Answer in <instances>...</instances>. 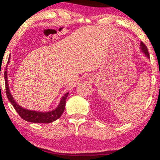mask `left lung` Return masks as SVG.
I'll return each instance as SVG.
<instances>
[{
    "label": "left lung",
    "mask_w": 160,
    "mask_h": 160,
    "mask_svg": "<svg viewBox=\"0 0 160 160\" xmlns=\"http://www.w3.org/2000/svg\"><path fill=\"white\" fill-rule=\"evenodd\" d=\"M140 47H141V51H142V52L144 53V55L148 57V58H150V56H149V52H148V48H147V47L144 44V43H142V42H141V44H140Z\"/></svg>",
    "instance_id": "obj_1"
}]
</instances>
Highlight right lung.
Returning a JSON list of instances; mask_svg holds the SVG:
<instances>
[{
	"label": "right lung",
	"instance_id": "add662e5",
	"mask_svg": "<svg viewBox=\"0 0 160 160\" xmlns=\"http://www.w3.org/2000/svg\"><path fill=\"white\" fill-rule=\"evenodd\" d=\"M10 60V57L9 58L8 62L9 64ZM7 70V69H6ZM4 79H5V86H6V94L7 98L10 102V103L12 104L13 108L19 113V115L24 120L28 121V122H33V123H50L53 121L56 120L57 119L60 118L64 111H65L66 99H67L68 92L65 93L63 96L62 97L61 101L58 104V107L53 111H47V112H40L36 111H32V110L26 109L24 108L22 106H20L14 100L13 97L11 95L10 87H9L8 83V78H7V71H6L4 74Z\"/></svg>",
	"mask_w": 160,
	"mask_h": 160
}]
</instances>
